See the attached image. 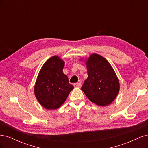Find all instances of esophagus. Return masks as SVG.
Masks as SVG:
<instances>
[{
	"label": "esophagus",
	"instance_id": "34e87169",
	"mask_svg": "<svg viewBox=\"0 0 148 148\" xmlns=\"http://www.w3.org/2000/svg\"><path fill=\"white\" fill-rule=\"evenodd\" d=\"M73 86L75 88H80L82 86V84H81V83H76L73 84Z\"/></svg>",
	"mask_w": 148,
	"mask_h": 148
}]
</instances>
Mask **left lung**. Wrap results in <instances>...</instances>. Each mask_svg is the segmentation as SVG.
Segmentation results:
<instances>
[{
	"label": "left lung",
	"instance_id": "1",
	"mask_svg": "<svg viewBox=\"0 0 148 148\" xmlns=\"http://www.w3.org/2000/svg\"><path fill=\"white\" fill-rule=\"evenodd\" d=\"M88 78L82 90L93 103L99 106H108L117 97L120 89L118 78L105 58L92 53L86 62Z\"/></svg>",
	"mask_w": 148,
	"mask_h": 148
}]
</instances>
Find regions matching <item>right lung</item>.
Listing matches in <instances>:
<instances>
[{
  "label": "right lung",
  "mask_w": 148,
  "mask_h": 148,
  "mask_svg": "<svg viewBox=\"0 0 148 148\" xmlns=\"http://www.w3.org/2000/svg\"><path fill=\"white\" fill-rule=\"evenodd\" d=\"M65 62L59 57L49 59L40 70L34 86V95L44 108L56 109L66 101L73 86L63 73Z\"/></svg>",
  "instance_id": "right-lung-1"
}]
</instances>
